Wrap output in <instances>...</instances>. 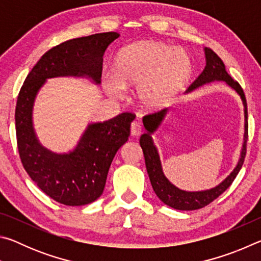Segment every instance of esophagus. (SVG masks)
<instances>
[{
    "mask_svg": "<svg viewBox=\"0 0 261 261\" xmlns=\"http://www.w3.org/2000/svg\"><path fill=\"white\" fill-rule=\"evenodd\" d=\"M143 132V126L139 122H134L131 124V135L132 136H139Z\"/></svg>",
    "mask_w": 261,
    "mask_h": 261,
    "instance_id": "esophagus-1",
    "label": "esophagus"
}]
</instances>
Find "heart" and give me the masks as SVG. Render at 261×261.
<instances>
[{
  "label": "heart",
  "mask_w": 261,
  "mask_h": 261,
  "mask_svg": "<svg viewBox=\"0 0 261 261\" xmlns=\"http://www.w3.org/2000/svg\"><path fill=\"white\" fill-rule=\"evenodd\" d=\"M193 74L191 56L182 48L143 40L123 47L115 56L113 74L103 77L109 96L121 100L126 88L136 87V99L148 112L167 108L176 100Z\"/></svg>",
  "instance_id": "heart-1"
}]
</instances>
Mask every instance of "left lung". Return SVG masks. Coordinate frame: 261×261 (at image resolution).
I'll list each match as a JSON object with an SVG mask.
<instances>
[{"label":"left lung","mask_w":261,"mask_h":261,"mask_svg":"<svg viewBox=\"0 0 261 261\" xmlns=\"http://www.w3.org/2000/svg\"><path fill=\"white\" fill-rule=\"evenodd\" d=\"M204 53L206 59V65L204 71H202L199 74V77L191 84V86L188 88L185 93H190V92L197 90L198 87L213 82L226 83L229 87L232 88V90L240 95L243 107H244V138H243L244 141H243L242 145L240 160H238L236 167L233 168V170L222 180V182L216 185V187L208 190H201V191H185V190L179 189L176 187V185H174L166 177V175L163 174L160 155H159L158 148L155 145H154V141L152 138V135L159 129V126L162 124V122L165 120L166 115L169 109L166 108L161 110V112L149 114L146 115V116H144L143 124L146 132H145L144 135H141L139 144L141 149H143L145 165H146L147 174L149 180H151L152 188L159 199H160L163 204L171 207V208L179 211H194L202 208V207L211 204V202L216 199L220 194H222L226 191L233 182V179L236 178L237 174L240 173L246 153L247 108L244 92H243L240 84L233 81V79L229 76V73L226 70V65H224L222 60H221L213 50L205 47Z\"/></svg>","instance_id":"left-lung-1"}]
</instances>
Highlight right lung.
I'll list each match as a JSON object with an SVG mask.
<instances>
[{"instance_id": "1", "label": "right lung", "mask_w": 261, "mask_h": 261, "mask_svg": "<svg viewBox=\"0 0 261 261\" xmlns=\"http://www.w3.org/2000/svg\"><path fill=\"white\" fill-rule=\"evenodd\" d=\"M118 37L116 32L98 33L53 47L41 56L20 88L15 121L21 163L31 179L60 204L87 205L102 194L109 167L129 139L136 116L122 113L108 121L88 123L72 151L55 153L42 146L35 135V98L49 78H87L99 85L105 51Z\"/></svg>"}]
</instances>
